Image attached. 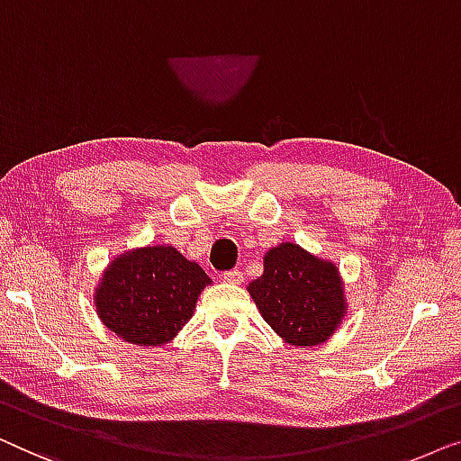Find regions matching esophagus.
<instances>
[{"mask_svg":"<svg viewBox=\"0 0 461 461\" xmlns=\"http://www.w3.org/2000/svg\"><path fill=\"white\" fill-rule=\"evenodd\" d=\"M221 277H223V282H230V284H240V282H242V271H240V269H230V271H223Z\"/></svg>","mask_w":461,"mask_h":461,"instance_id":"34e87169","label":"esophagus"}]
</instances>
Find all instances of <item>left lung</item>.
<instances>
[{
  "mask_svg": "<svg viewBox=\"0 0 461 461\" xmlns=\"http://www.w3.org/2000/svg\"><path fill=\"white\" fill-rule=\"evenodd\" d=\"M249 293L265 321L298 347L328 340L347 307L339 269L290 242L265 255L263 276Z\"/></svg>",
  "mask_w": 461,
  "mask_h": 461,
  "instance_id": "left-lung-1",
  "label": "left lung"
}]
</instances>
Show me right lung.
Wrapping results in <instances>:
<instances>
[{"label":"right lung","mask_w":461,"mask_h":461,"mask_svg":"<svg viewBox=\"0 0 461 461\" xmlns=\"http://www.w3.org/2000/svg\"><path fill=\"white\" fill-rule=\"evenodd\" d=\"M206 284L198 263L173 246H146L110 263L95 290V311L110 332L140 347L173 340Z\"/></svg>","instance_id":"obj_1"}]
</instances>
